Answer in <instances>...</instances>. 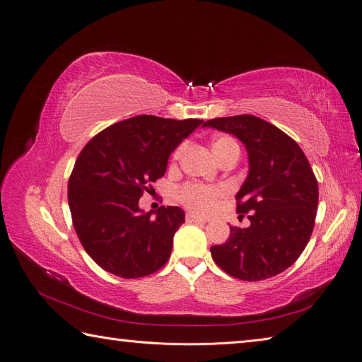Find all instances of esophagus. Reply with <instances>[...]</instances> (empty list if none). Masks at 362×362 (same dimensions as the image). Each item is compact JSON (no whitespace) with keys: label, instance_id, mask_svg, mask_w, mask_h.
<instances>
[{"label":"esophagus","instance_id":"esophagus-1","mask_svg":"<svg viewBox=\"0 0 362 362\" xmlns=\"http://www.w3.org/2000/svg\"><path fill=\"white\" fill-rule=\"evenodd\" d=\"M185 221H187L189 223H205L206 218L196 216V214H193V213H187V216H185Z\"/></svg>","mask_w":362,"mask_h":362}]
</instances>
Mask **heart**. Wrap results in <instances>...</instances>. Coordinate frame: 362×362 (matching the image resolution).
Masks as SVG:
<instances>
[{
  "instance_id": "1",
  "label": "heart",
  "mask_w": 362,
  "mask_h": 362,
  "mask_svg": "<svg viewBox=\"0 0 362 362\" xmlns=\"http://www.w3.org/2000/svg\"><path fill=\"white\" fill-rule=\"evenodd\" d=\"M238 146L231 137H218L213 141L211 149L214 157L221 156L226 149ZM184 149V145L178 146L175 151L173 158H178ZM225 190L222 187H205V185L199 184H187L180 189L178 199L181 204L189 208L190 211L198 214H210L216 210V206L223 198Z\"/></svg>"
}]
</instances>
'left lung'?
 I'll use <instances>...</instances> for the list:
<instances>
[{"label": "left lung", "instance_id": "obj_1", "mask_svg": "<svg viewBox=\"0 0 362 362\" xmlns=\"http://www.w3.org/2000/svg\"><path fill=\"white\" fill-rule=\"evenodd\" d=\"M235 136L247 151L249 172L237 192L246 228L229 226L223 245L211 246L216 264L242 281H261L288 269L313 234L319 185L303 151L284 131L252 115L204 124Z\"/></svg>", "mask_w": 362, "mask_h": 362}]
</instances>
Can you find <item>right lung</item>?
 <instances>
[{
    "label": "right lung",
    "instance_id": "obj_1",
    "mask_svg": "<svg viewBox=\"0 0 362 362\" xmlns=\"http://www.w3.org/2000/svg\"><path fill=\"white\" fill-rule=\"evenodd\" d=\"M202 124L140 115L105 128L83 148L68 201L76 235L98 266L133 279L166 264L185 214L180 206L145 213L139 199L166 173L172 152Z\"/></svg>",
    "mask_w": 362,
    "mask_h": 362
}]
</instances>
